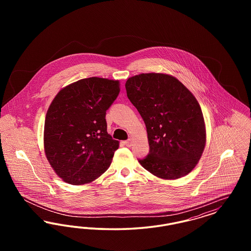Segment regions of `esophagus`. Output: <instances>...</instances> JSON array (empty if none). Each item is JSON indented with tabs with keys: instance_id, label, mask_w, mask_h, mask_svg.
<instances>
[{
	"instance_id": "34e87169",
	"label": "esophagus",
	"mask_w": 251,
	"mask_h": 251,
	"mask_svg": "<svg viewBox=\"0 0 251 251\" xmlns=\"http://www.w3.org/2000/svg\"><path fill=\"white\" fill-rule=\"evenodd\" d=\"M124 144L127 146V147H131V145H132V139L130 138V139H128V140H126Z\"/></svg>"
}]
</instances>
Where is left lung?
I'll list each match as a JSON object with an SVG mask.
<instances>
[{
  "mask_svg": "<svg viewBox=\"0 0 251 251\" xmlns=\"http://www.w3.org/2000/svg\"><path fill=\"white\" fill-rule=\"evenodd\" d=\"M128 99L146 124L150 153L140 165L161 179L187 175L206 143L201 106L191 92L171 75L142 73L127 80Z\"/></svg>",
  "mask_w": 251,
  "mask_h": 251,
  "instance_id": "obj_1",
  "label": "left lung"
}]
</instances>
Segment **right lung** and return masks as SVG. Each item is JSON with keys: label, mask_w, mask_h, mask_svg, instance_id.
<instances>
[{"label": "right lung", "mask_w": 251, "mask_h": 251, "mask_svg": "<svg viewBox=\"0 0 251 251\" xmlns=\"http://www.w3.org/2000/svg\"><path fill=\"white\" fill-rule=\"evenodd\" d=\"M120 91L119 81L91 77L64 87L51 101L44 150L64 181L88 183L110 167L120 143L108 133L105 116Z\"/></svg>", "instance_id": "right-lung-1"}]
</instances>
